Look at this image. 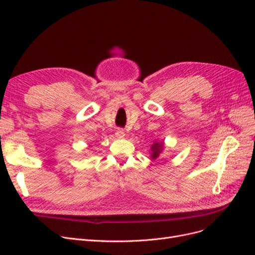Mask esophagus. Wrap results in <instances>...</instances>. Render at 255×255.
Wrapping results in <instances>:
<instances>
[{
  "instance_id": "obj_1",
  "label": "esophagus",
  "mask_w": 255,
  "mask_h": 255,
  "mask_svg": "<svg viewBox=\"0 0 255 255\" xmlns=\"http://www.w3.org/2000/svg\"><path fill=\"white\" fill-rule=\"evenodd\" d=\"M125 135H126V133H125V130H123L122 128H119L117 132H116V136H117L118 138H122V137H125Z\"/></svg>"
}]
</instances>
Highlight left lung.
<instances>
[{
    "label": "left lung",
    "mask_w": 255,
    "mask_h": 255,
    "mask_svg": "<svg viewBox=\"0 0 255 255\" xmlns=\"http://www.w3.org/2000/svg\"><path fill=\"white\" fill-rule=\"evenodd\" d=\"M161 150V144L158 143H154V145L152 146V158H156L158 156V154L160 153Z\"/></svg>",
    "instance_id": "obj_1"
}]
</instances>
